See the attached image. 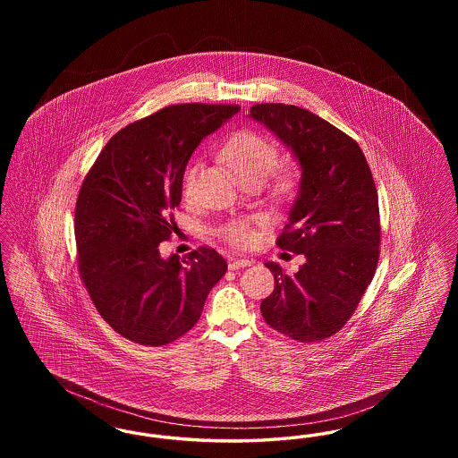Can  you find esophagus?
Wrapping results in <instances>:
<instances>
[{"mask_svg": "<svg viewBox=\"0 0 458 458\" xmlns=\"http://www.w3.org/2000/svg\"><path fill=\"white\" fill-rule=\"evenodd\" d=\"M254 261H250V259H247V258H240V259H232V261L228 262V267L232 269V271H235V269H240V267H245V266H250Z\"/></svg>", "mask_w": 458, "mask_h": 458, "instance_id": "esophagus-1", "label": "esophagus"}]
</instances>
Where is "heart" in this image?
Masks as SVG:
<instances>
[{"label": "heart", "instance_id": "heart-1", "mask_svg": "<svg viewBox=\"0 0 458 458\" xmlns=\"http://www.w3.org/2000/svg\"><path fill=\"white\" fill-rule=\"evenodd\" d=\"M223 157L242 182L264 180L278 163V148L273 140L261 133L243 131L235 133L223 149ZM196 165H191L183 174L182 191L187 199H192L196 191ZM295 187V174L284 170L276 176V191L286 194ZM219 239L235 247H245L252 242V228L247 219H232L216 230Z\"/></svg>", "mask_w": 458, "mask_h": 458}]
</instances>
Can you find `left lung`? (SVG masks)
Listing matches in <instances>:
<instances>
[{
    "mask_svg": "<svg viewBox=\"0 0 458 458\" xmlns=\"http://www.w3.org/2000/svg\"><path fill=\"white\" fill-rule=\"evenodd\" d=\"M250 118L273 131L299 159L302 178L276 245L304 254L290 276L266 262L275 290L261 302L264 321L310 344L349 321L379 259V206L366 156L345 131L293 105L264 103Z\"/></svg>",
    "mask_w": 458,
    "mask_h": 458,
    "instance_id": "8db88e82",
    "label": "left lung"
}]
</instances>
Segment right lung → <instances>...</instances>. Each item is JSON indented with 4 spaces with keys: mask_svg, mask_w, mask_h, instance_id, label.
Returning <instances> with one entry per match:
<instances>
[{
    "mask_svg": "<svg viewBox=\"0 0 458 458\" xmlns=\"http://www.w3.org/2000/svg\"><path fill=\"white\" fill-rule=\"evenodd\" d=\"M237 105H174L116 131L82 182L75 206L79 271L118 335L161 347L191 331L226 261L211 247L163 259L185 166Z\"/></svg>",
    "mask_w": 458,
    "mask_h": 458,
    "instance_id": "1",
    "label": "right lung"
}]
</instances>
